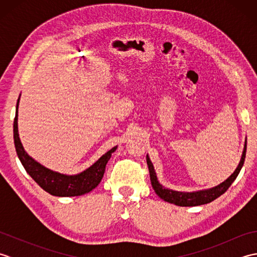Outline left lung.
Wrapping results in <instances>:
<instances>
[{"label": "left lung", "instance_id": "1", "mask_svg": "<svg viewBox=\"0 0 257 257\" xmlns=\"http://www.w3.org/2000/svg\"><path fill=\"white\" fill-rule=\"evenodd\" d=\"M245 156H246V140H245L244 145V150L243 155L241 158V161H239L237 168L235 169L231 177H228L224 182L221 184L216 185V187L209 189V190H203V191H198V192H179V191H172L170 189H166L165 187L158 182V179L156 176L154 166L149 159V157L147 156V165L149 168V173H150V180H151V185L154 188L155 192L160 196L162 200H165L169 203H173L179 206H196V205H202L210 203V202L214 201L215 199L219 198L223 193H225V191L231 187V184L234 182V180L236 179L238 176L239 171L244 165Z\"/></svg>", "mask_w": 257, "mask_h": 257}]
</instances>
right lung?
<instances>
[{
    "label": "right lung",
    "mask_w": 257,
    "mask_h": 257,
    "mask_svg": "<svg viewBox=\"0 0 257 257\" xmlns=\"http://www.w3.org/2000/svg\"><path fill=\"white\" fill-rule=\"evenodd\" d=\"M18 110H19V100L16 106V112L14 118V145L22 165L25 168L26 172L30 174L33 180L52 195L56 196H77L90 192L98 184L100 183L101 179L105 173L107 162L111 157L112 152L117 149L113 147L107 154L103 155L99 160L96 161L94 165L86 169L76 176H66L58 172H54L50 169L43 167L40 163L26 154L23 146L21 144L18 130Z\"/></svg>",
    "instance_id": "right-lung-1"
}]
</instances>
